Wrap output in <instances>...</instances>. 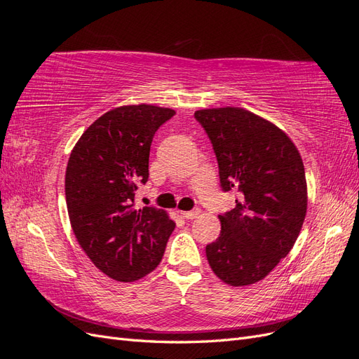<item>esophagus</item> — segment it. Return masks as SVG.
<instances>
[{
  "mask_svg": "<svg viewBox=\"0 0 359 359\" xmlns=\"http://www.w3.org/2000/svg\"><path fill=\"white\" fill-rule=\"evenodd\" d=\"M181 214H182L184 219L191 220V219H196V217L201 214V210H199V208H194V210H191V211H182Z\"/></svg>",
  "mask_w": 359,
  "mask_h": 359,
  "instance_id": "obj_1",
  "label": "esophagus"
}]
</instances>
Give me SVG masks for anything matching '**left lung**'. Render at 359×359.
<instances>
[{
	"label": "left lung",
	"instance_id": "left-lung-1",
	"mask_svg": "<svg viewBox=\"0 0 359 359\" xmlns=\"http://www.w3.org/2000/svg\"><path fill=\"white\" fill-rule=\"evenodd\" d=\"M224 191L236 206L219 215L220 236L205 253L214 274L229 286L264 280L289 255L307 212V181L292 139L276 124L243 107L199 109Z\"/></svg>",
	"mask_w": 359,
	"mask_h": 359
}]
</instances>
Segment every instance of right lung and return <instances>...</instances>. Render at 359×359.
Returning <instances> with one entry per match:
<instances>
[{"mask_svg":"<svg viewBox=\"0 0 359 359\" xmlns=\"http://www.w3.org/2000/svg\"><path fill=\"white\" fill-rule=\"evenodd\" d=\"M175 111L154 104L114 107L85 130L66 169V202L73 233L91 262L116 281L154 271L175 223L166 211L135 208L137 182L148 180L157 128Z\"/></svg>","mask_w":359,"mask_h":359,"instance_id":"right-lung-1","label":"right lung"}]
</instances>
